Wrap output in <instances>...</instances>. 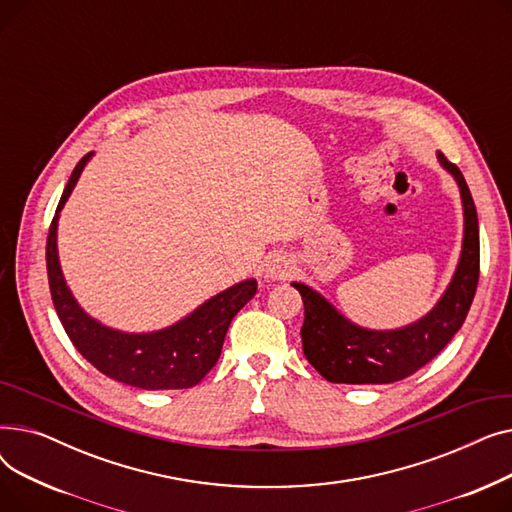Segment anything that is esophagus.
<instances>
[{
  "label": "esophagus",
  "instance_id": "1",
  "mask_svg": "<svg viewBox=\"0 0 512 512\" xmlns=\"http://www.w3.org/2000/svg\"><path fill=\"white\" fill-rule=\"evenodd\" d=\"M292 270H294V263L286 255L267 257L265 267H263L265 278H270V280H286L292 274Z\"/></svg>",
  "mask_w": 512,
  "mask_h": 512
}]
</instances>
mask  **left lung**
Masks as SVG:
<instances>
[{"label": "left lung", "instance_id": "8db88e82", "mask_svg": "<svg viewBox=\"0 0 512 512\" xmlns=\"http://www.w3.org/2000/svg\"><path fill=\"white\" fill-rule=\"evenodd\" d=\"M438 161L459 184L465 228L454 276L432 311L396 330H369L353 324L311 286L292 282L305 305L303 353L328 382L392 384L405 380L432 361L463 326L479 280L477 211L461 170L440 151Z\"/></svg>", "mask_w": 512, "mask_h": 512}]
</instances>
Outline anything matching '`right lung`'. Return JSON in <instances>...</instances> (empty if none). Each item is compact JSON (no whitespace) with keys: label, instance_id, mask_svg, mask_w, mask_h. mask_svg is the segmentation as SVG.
Segmentation results:
<instances>
[{"label":"right lung","instance_id":"add662e5","mask_svg":"<svg viewBox=\"0 0 512 512\" xmlns=\"http://www.w3.org/2000/svg\"><path fill=\"white\" fill-rule=\"evenodd\" d=\"M91 157L93 153H87L76 164L49 228L45 257L53 307L76 351L107 378L143 390L193 388L218 363L230 321L255 297L257 282L242 280L207 299L176 324L155 332H120L91 317L76 303L58 257L60 211Z\"/></svg>","mask_w":512,"mask_h":512}]
</instances>
